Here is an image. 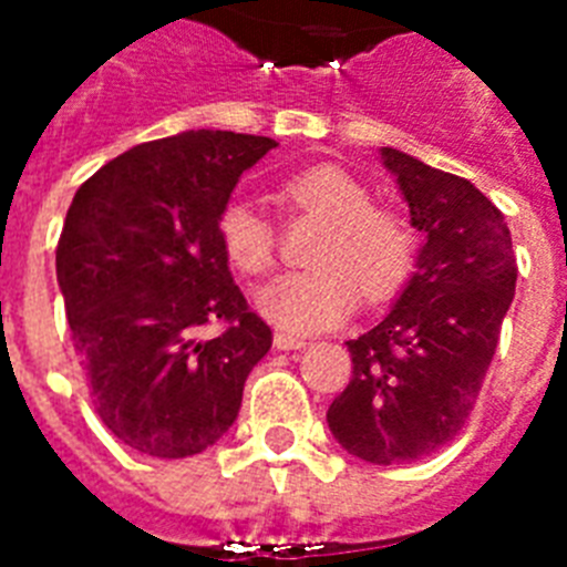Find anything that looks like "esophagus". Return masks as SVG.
I'll use <instances>...</instances> for the list:
<instances>
[{
  "label": "esophagus",
  "mask_w": 567,
  "mask_h": 567,
  "mask_svg": "<svg viewBox=\"0 0 567 567\" xmlns=\"http://www.w3.org/2000/svg\"><path fill=\"white\" fill-rule=\"evenodd\" d=\"M274 344L276 350H302L309 341H306L302 336H293V332H285V329H276Z\"/></svg>",
  "instance_id": "esophagus-1"
}]
</instances>
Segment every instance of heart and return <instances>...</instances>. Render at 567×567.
<instances>
[{
	"mask_svg": "<svg viewBox=\"0 0 567 567\" xmlns=\"http://www.w3.org/2000/svg\"><path fill=\"white\" fill-rule=\"evenodd\" d=\"M288 212L323 223L302 274L279 276L258 291V311L293 332L341 323L368 302H385L405 288L417 267V229L394 205L373 203V190L338 164H318L279 185ZM223 256L238 274L256 279L274 270L279 229L256 205L235 199L217 217Z\"/></svg>",
	"mask_w": 567,
	"mask_h": 567,
	"instance_id": "heart-1",
	"label": "heart"
}]
</instances>
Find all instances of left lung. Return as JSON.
Wrapping results in <instances>:
<instances>
[{
  "label": "left lung",
  "mask_w": 567,
  "mask_h": 567,
  "mask_svg": "<svg viewBox=\"0 0 567 567\" xmlns=\"http://www.w3.org/2000/svg\"><path fill=\"white\" fill-rule=\"evenodd\" d=\"M382 162L426 244L391 315L347 341L353 377L327 421L347 453L403 465L456 439L474 412L518 261L503 214L471 182L391 146H382Z\"/></svg>",
  "instance_id": "obj_1"
}]
</instances>
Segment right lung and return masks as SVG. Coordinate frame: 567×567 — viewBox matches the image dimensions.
<instances>
[{"label": "right lung", "mask_w": 567, "mask_h": 567, "mask_svg": "<svg viewBox=\"0 0 567 567\" xmlns=\"http://www.w3.org/2000/svg\"><path fill=\"white\" fill-rule=\"evenodd\" d=\"M274 146L208 128L150 141L93 173L66 212L55 270L87 394L144 456L212 447L274 344L217 235L240 173Z\"/></svg>", "instance_id": "add662e5"}]
</instances>
